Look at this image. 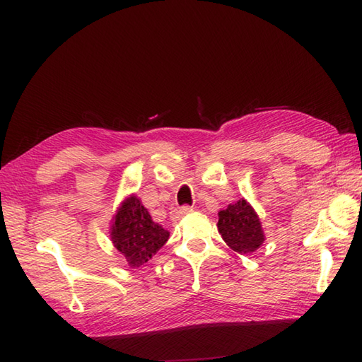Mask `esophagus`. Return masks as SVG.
<instances>
[{
    "label": "esophagus",
    "mask_w": 362,
    "mask_h": 362,
    "mask_svg": "<svg viewBox=\"0 0 362 362\" xmlns=\"http://www.w3.org/2000/svg\"><path fill=\"white\" fill-rule=\"evenodd\" d=\"M192 211H194V208L192 206H182L179 209V216H187V214H191Z\"/></svg>",
    "instance_id": "esophagus-1"
}]
</instances>
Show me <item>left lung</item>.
I'll list each match as a JSON object with an SVG mask.
<instances>
[{"instance_id":"8db88e82","label":"left lung","mask_w":362,"mask_h":362,"mask_svg":"<svg viewBox=\"0 0 362 362\" xmlns=\"http://www.w3.org/2000/svg\"><path fill=\"white\" fill-rule=\"evenodd\" d=\"M217 230L226 245L239 255L255 253L265 240L259 216L245 199H239L219 211Z\"/></svg>"}]
</instances>
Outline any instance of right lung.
<instances>
[{"instance_id": "1", "label": "right lung", "mask_w": 362, "mask_h": 362, "mask_svg": "<svg viewBox=\"0 0 362 362\" xmlns=\"http://www.w3.org/2000/svg\"><path fill=\"white\" fill-rule=\"evenodd\" d=\"M109 236L128 265L139 268L165 245L170 239V231L156 223L141 200L136 194H131L117 208Z\"/></svg>"}]
</instances>
